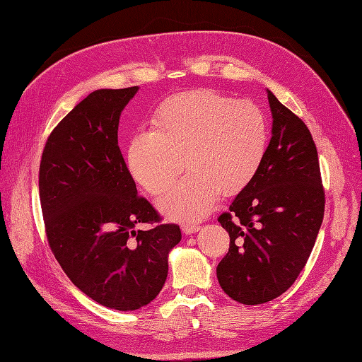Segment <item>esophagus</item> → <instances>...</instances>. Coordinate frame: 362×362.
<instances>
[{"label": "esophagus", "mask_w": 362, "mask_h": 362, "mask_svg": "<svg viewBox=\"0 0 362 362\" xmlns=\"http://www.w3.org/2000/svg\"><path fill=\"white\" fill-rule=\"evenodd\" d=\"M199 230V226L197 224H193V223H187L182 226V232L185 235H192V233H196Z\"/></svg>", "instance_id": "1"}]
</instances>
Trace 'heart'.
Returning a JSON list of instances; mask_svg holds the SVG:
<instances>
[{
  "label": "heart",
  "instance_id": "b5f03b06",
  "mask_svg": "<svg viewBox=\"0 0 362 362\" xmlns=\"http://www.w3.org/2000/svg\"><path fill=\"white\" fill-rule=\"evenodd\" d=\"M153 126L132 136L127 166L136 182L157 194L175 178L184 157L189 173L157 199L161 213L175 221L201 220L221 192H241L264 161L269 136L257 105L211 90L166 98Z\"/></svg>",
  "mask_w": 362,
  "mask_h": 362
}]
</instances>
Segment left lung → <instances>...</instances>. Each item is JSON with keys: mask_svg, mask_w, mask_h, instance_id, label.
<instances>
[{"mask_svg": "<svg viewBox=\"0 0 362 362\" xmlns=\"http://www.w3.org/2000/svg\"><path fill=\"white\" fill-rule=\"evenodd\" d=\"M267 93L272 129L265 158L229 213L218 217L230 244L217 279L232 300L245 305L268 303L291 288L313 250L325 211L311 133Z\"/></svg>", "mask_w": 362, "mask_h": 362, "instance_id": "left-lung-1", "label": "left lung"}]
</instances>
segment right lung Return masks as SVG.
Wrapping results in <instances>:
<instances>
[{"label": "right lung", "mask_w": 362, "mask_h": 362, "mask_svg": "<svg viewBox=\"0 0 362 362\" xmlns=\"http://www.w3.org/2000/svg\"><path fill=\"white\" fill-rule=\"evenodd\" d=\"M139 86L95 90L47 138L39 192L49 245L71 283L105 307L133 311L151 303L168 277L177 224L158 221L138 196L118 146L122 109Z\"/></svg>", "instance_id": "1"}]
</instances>
